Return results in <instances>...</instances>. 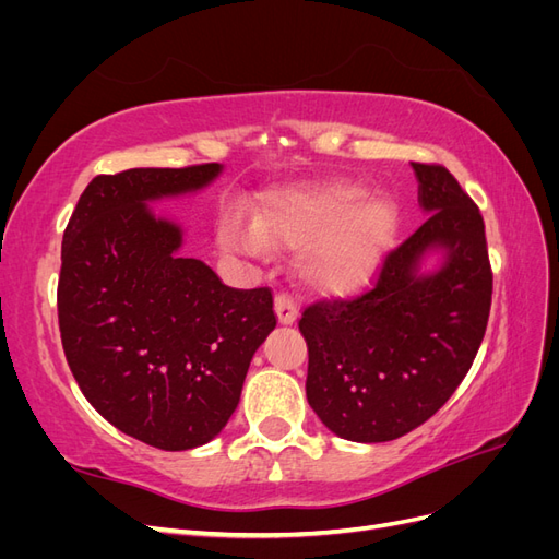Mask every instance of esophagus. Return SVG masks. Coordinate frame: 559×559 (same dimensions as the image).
<instances>
[{
    "mask_svg": "<svg viewBox=\"0 0 559 559\" xmlns=\"http://www.w3.org/2000/svg\"><path fill=\"white\" fill-rule=\"evenodd\" d=\"M275 312H277V319L280 324H294L296 317H298V306L296 300L289 296V294H277L275 296Z\"/></svg>",
    "mask_w": 559,
    "mask_h": 559,
    "instance_id": "34e87169",
    "label": "esophagus"
}]
</instances>
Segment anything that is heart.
<instances>
[{
  "instance_id": "heart-1",
  "label": "heart",
  "mask_w": 559,
  "mask_h": 559,
  "mask_svg": "<svg viewBox=\"0 0 559 559\" xmlns=\"http://www.w3.org/2000/svg\"><path fill=\"white\" fill-rule=\"evenodd\" d=\"M396 205L349 181L292 186L267 193L261 216L233 212L224 240L263 257L273 242L300 247L298 267L331 294H349L378 270L394 238Z\"/></svg>"
}]
</instances>
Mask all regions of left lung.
Instances as JSON below:
<instances>
[{"mask_svg": "<svg viewBox=\"0 0 559 559\" xmlns=\"http://www.w3.org/2000/svg\"><path fill=\"white\" fill-rule=\"evenodd\" d=\"M413 170L431 216L386 253L366 294L317 300L298 321L308 403L347 441L384 443L425 425L466 378L487 329L492 267L480 210L443 165ZM429 250L444 263L421 274Z\"/></svg>", "mask_w": 559, "mask_h": 559, "instance_id": "left-lung-1", "label": "left lung"}]
</instances>
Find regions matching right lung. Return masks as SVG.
Listing matches in <instances>:
<instances>
[{
  "label": "right lung",
  "instance_id": "add662e5",
  "mask_svg": "<svg viewBox=\"0 0 559 559\" xmlns=\"http://www.w3.org/2000/svg\"><path fill=\"white\" fill-rule=\"evenodd\" d=\"M222 165L95 177L62 238L58 321L83 396L160 450L210 443L240 403L253 352L277 326L273 292L230 289L146 202L205 189Z\"/></svg>",
  "mask_w": 559,
  "mask_h": 559
}]
</instances>
